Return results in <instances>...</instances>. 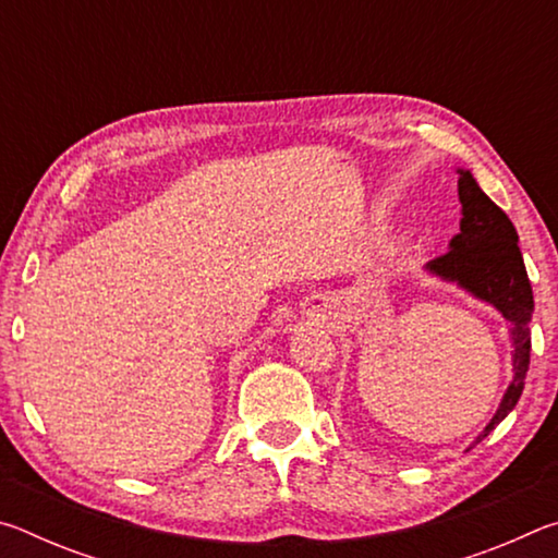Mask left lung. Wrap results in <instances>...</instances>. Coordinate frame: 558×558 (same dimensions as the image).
<instances>
[{"label":"left lung","instance_id":"left-lung-1","mask_svg":"<svg viewBox=\"0 0 558 558\" xmlns=\"http://www.w3.org/2000/svg\"><path fill=\"white\" fill-rule=\"evenodd\" d=\"M458 199H460V233L448 243V253L426 263V272L442 282H452L472 298L493 305L509 323L512 339V381L499 401L483 433L470 442V448L487 438L502 423L519 401L524 389L529 352H532L534 295L529 286L522 251H519L517 229L509 216L480 189L470 169L458 167Z\"/></svg>","mask_w":558,"mask_h":558}]
</instances>
